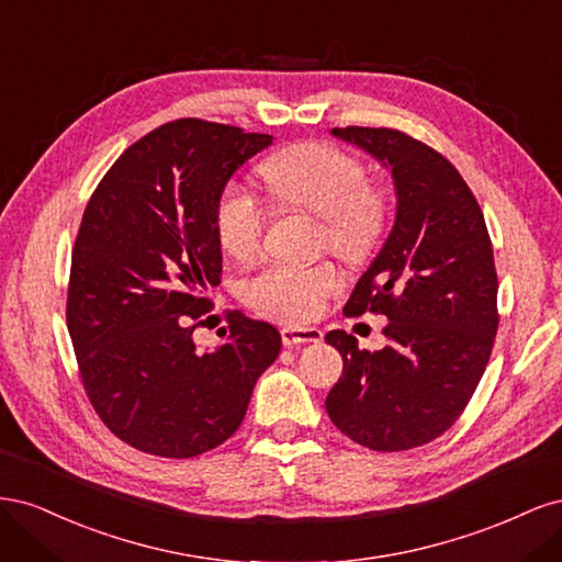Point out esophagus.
I'll use <instances>...</instances> for the list:
<instances>
[{
    "instance_id": "34e87169",
    "label": "esophagus",
    "mask_w": 562,
    "mask_h": 562,
    "mask_svg": "<svg viewBox=\"0 0 562 562\" xmlns=\"http://www.w3.org/2000/svg\"><path fill=\"white\" fill-rule=\"evenodd\" d=\"M281 339L285 347H297V345H318L323 339V333L318 328H304V326H283Z\"/></svg>"
}]
</instances>
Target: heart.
I'll return each instance as SVG.
<instances>
[{"mask_svg":"<svg viewBox=\"0 0 562 562\" xmlns=\"http://www.w3.org/2000/svg\"><path fill=\"white\" fill-rule=\"evenodd\" d=\"M260 176L279 203L321 220L326 244L347 260H363L386 227V196L366 184L361 161L328 143H302L262 164ZM267 225L262 203L248 187L229 182L217 201L215 227L223 246L248 258ZM342 277L330 262H274L246 283L252 310L279 321H312L337 291Z\"/></svg>","mask_w":562,"mask_h":562,"instance_id":"b5f03b06","label":"heart"}]
</instances>
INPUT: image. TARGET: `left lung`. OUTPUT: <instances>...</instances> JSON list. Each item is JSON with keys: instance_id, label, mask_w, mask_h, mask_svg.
Returning a JSON list of instances; mask_svg holds the SVG:
<instances>
[{"instance_id": "8db88e82", "label": "left lung", "mask_w": 562, "mask_h": 562, "mask_svg": "<svg viewBox=\"0 0 562 562\" xmlns=\"http://www.w3.org/2000/svg\"><path fill=\"white\" fill-rule=\"evenodd\" d=\"M391 171L396 217L356 283L347 316L384 314L389 345L359 349L330 330L342 378L326 411L353 443L398 452L429 443L462 415L497 335V271L479 201L436 149L394 128H333Z\"/></svg>"}]
</instances>
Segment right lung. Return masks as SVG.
Masks as SVG:
<instances>
[{
    "mask_svg": "<svg viewBox=\"0 0 562 562\" xmlns=\"http://www.w3.org/2000/svg\"><path fill=\"white\" fill-rule=\"evenodd\" d=\"M271 140L178 119L131 145L83 211L67 330L91 405L135 450L184 459L225 443L281 351L279 330L241 312L215 349L192 339L223 271L217 201Z\"/></svg>",
    "mask_w": 562,
    "mask_h": 562,
    "instance_id": "right-lung-1",
    "label": "right lung"
}]
</instances>
